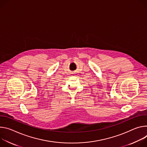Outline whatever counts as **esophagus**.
<instances>
[{"mask_svg": "<svg viewBox=\"0 0 147 147\" xmlns=\"http://www.w3.org/2000/svg\"><path fill=\"white\" fill-rule=\"evenodd\" d=\"M75 75V74H72V75H73L72 76H76V75Z\"/></svg>", "mask_w": 147, "mask_h": 147, "instance_id": "34e87169", "label": "esophagus"}]
</instances>
